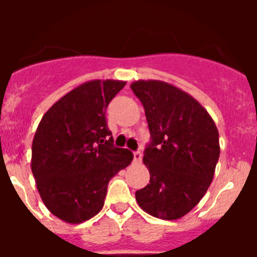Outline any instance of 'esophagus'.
I'll return each instance as SVG.
<instances>
[{
  "label": "esophagus",
  "mask_w": 257,
  "mask_h": 257,
  "mask_svg": "<svg viewBox=\"0 0 257 257\" xmlns=\"http://www.w3.org/2000/svg\"><path fill=\"white\" fill-rule=\"evenodd\" d=\"M142 158H143V154L140 153L139 151L134 152V162L140 163V162H142Z\"/></svg>",
  "instance_id": "1"
}]
</instances>
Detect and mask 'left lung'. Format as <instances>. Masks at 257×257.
Instances as JSON below:
<instances>
[{"label":"left lung","mask_w":257,"mask_h":257,"mask_svg":"<svg viewBox=\"0 0 257 257\" xmlns=\"http://www.w3.org/2000/svg\"><path fill=\"white\" fill-rule=\"evenodd\" d=\"M151 131L143 162L149 184L135 193L149 215L176 220L198 205L213 179L220 156L217 127L198 101L163 81H135Z\"/></svg>","instance_id":"8db88e82"}]
</instances>
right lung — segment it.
<instances>
[{"mask_svg": "<svg viewBox=\"0 0 257 257\" xmlns=\"http://www.w3.org/2000/svg\"><path fill=\"white\" fill-rule=\"evenodd\" d=\"M124 81L92 79L44 114L32 143V172L47 210L81 224L103 208L109 180L134 158L113 144L105 110Z\"/></svg>", "mask_w": 257, "mask_h": 257, "instance_id": "obj_1", "label": "right lung"}]
</instances>
